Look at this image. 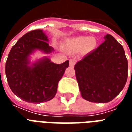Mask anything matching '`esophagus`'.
<instances>
[{
    "mask_svg": "<svg viewBox=\"0 0 132 132\" xmlns=\"http://www.w3.org/2000/svg\"><path fill=\"white\" fill-rule=\"evenodd\" d=\"M76 62V61L75 59H70V66H74Z\"/></svg>",
    "mask_w": 132,
    "mask_h": 132,
    "instance_id": "1",
    "label": "esophagus"
}]
</instances>
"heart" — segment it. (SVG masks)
Listing matches in <instances>:
<instances>
[{"label": "heart", "mask_w": 132, "mask_h": 132, "mask_svg": "<svg viewBox=\"0 0 132 132\" xmlns=\"http://www.w3.org/2000/svg\"><path fill=\"white\" fill-rule=\"evenodd\" d=\"M67 46L73 51H80L83 49L85 52H89L93 51L96 47L97 40L93 37L80 36L70 39L66 43Z\"/></svg>", "instance_id": "heart-1"}]
</instances>
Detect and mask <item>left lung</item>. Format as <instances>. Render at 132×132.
<instances>
[{
    "instance_id": "left-lung-1",
    "label": "left lung",
    "mask_w": 132,
    "mask_h": 132,
    "mask_svg": "<svg viewBox=\"0 0 132 132\" xmlns=\"http://www.w3.org/2000/svg\"><path fill=\"white\" fill-rule=\"evenodd\" d=\"M104 39L74 67L81 96L92 102L112 101L127 80L128 61L123 47L112 35Z\"/></svg>"
}]
</instances>
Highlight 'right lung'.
Instances as JSON below:
<instances>
[{
	"label": "right lung",
	"instance_id": "obj_1",
	"mask_svg": "<svg viewBox=\"0 0 132 132\" xmlns=\"http://www.w3.org/2000/svg\"><path fill=\"white\" fill-rule=\"evenodd\" d=\"M49 39L42 30L30 31L12 47L5 63V74L11 90L25 102L40 103L54 97L58 83L69 61L61 64L44 57L30 64V56L35 50L52 53Z\"/></svg>",
	"mask_w": 132,
	"mask_h": 132
}]
</instances>
